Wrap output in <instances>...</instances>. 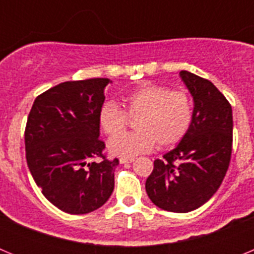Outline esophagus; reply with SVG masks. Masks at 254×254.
Returning <instances> with one entry per match:
<instances>
[{
	"instance_id": "34e87169",
	"label": "esophagus",
	"mask_w": 254,
	"mask_h": 254,
	"mask_svg": "<svg viewBox=\"0 0 254 254\" xmlns=\"http://www.w3.org/2000/svg\"><path fill=\"white\" fill-rule=\"evenodd\" d=\"M134 161V158H121L120 163L121 164H126V163H132Z\"/></svg>"
}]
</instances>
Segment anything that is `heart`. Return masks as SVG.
I'll return each instance as SVG.
<instances>
[{
  "label": "heart",
  "instance_id": "b5f03b06",
  "mask_svg": "<svg viewBox=\"0 0 254 254\" xmlns=\"http://www.w3.org/2000/svg\"><path fill=\"white\" fill-rule=\"evenodd\" d=\"M125 111L108 102L99 112L100 128L108 136H115L128 124V116H137V131L112 138L109 152L132 158L149 152L158 143L169 147L185 137L193 120V104L183 90H170L160 85H145L122 96Z\"/></svg>",
  "mask_w": 254,
  "mask_h": 254
}]
</instances>
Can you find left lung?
<instances>
[{"label": "left lung", "instance_id": "left-lung-1", "mask_svg": "<svg viewBox=\"0 0 254 254\" xmlns=\"http://www.w3.org/2000/svg\"><path fill=\"white\" fill-rule=\"evenodd\" d=\"M193 98V120L176 149L156 159L146 179L147 196L170 212H190L219 190L230 163L232 105L217 87L188 71L179 72Z\"/></svg>", "mask_w": 254, "mask_h": 254}]
</instances>
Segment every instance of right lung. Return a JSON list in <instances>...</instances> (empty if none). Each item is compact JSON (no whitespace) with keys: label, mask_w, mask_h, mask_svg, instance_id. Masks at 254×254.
Instances as JSON below:
<instances>
[{"label":"right lung","mask_w":254,"mask_h":254,"mask_svg":"<svg viewBox=\"0 0 254 254\" xmlns=\"http://www.w3.org/2000/svg\"><path fill=\"white\" fill-rule=\"evenodd\" d=\"M109 78L66 81L37 96L25 127L26 163L52 205L82 215L102 207L114 190L118 159L108 160L99 112ZM102 159L94 161V158Z\"/></svg>","instance_id":"add662e5"}]
</instances>
